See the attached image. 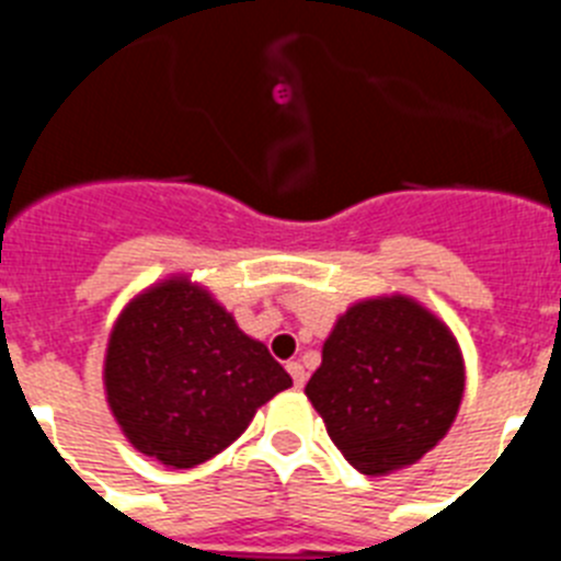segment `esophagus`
<instances>
[{"label": "esophagus", "instance_id": "obj_1", "mask_svg": "<svg viewBox=\"0 0 561 561\" xmlns=\"http://www.w3.org/2000/svg\"><path fill=\"white\" fill-rule=\"evenodd\" d=\"M287 375L293 377V386L296 388H301L305 386V380H307V375H305V366H301V363H287Z\"/></svg>", "mask_w": 561, "mask_h": 561}]
</instances>
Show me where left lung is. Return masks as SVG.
<instances>
[{
  "mask_svg": "<svg viewBox=\"0 0 561 561\" xmlns=\"http://www.w3.org/2000/svg\"><path fill=\"white\" fill-rule=\"evenodd\" d=\"M305 393L343 458L382 476L425 456L456 419V337L411 299L363 301L335 324Z\"/></svg>",
  "mask_w": 561,
  "mask_h": 561,
  "instance_id": "1",
  "label": "left lung"
}]
</instances>
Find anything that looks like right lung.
I'll use <instances>...</instances> for the list:
<instances>
[{"label":"right lung","mask_w":561,"mask_h":561,"mask_svg":"<svg viewBox=\"0 0 561 561\" xmlns=\"http://www.w3.org/2000/svg\"><path fill=\"white\" fill-rule=\"evenodd\" d=\"M290 386L271 352L186 279L130 301L105 355L108 405L125 436L173 469L218 456Z\"/></svg>","instance_id":"1"}]
</instances>
